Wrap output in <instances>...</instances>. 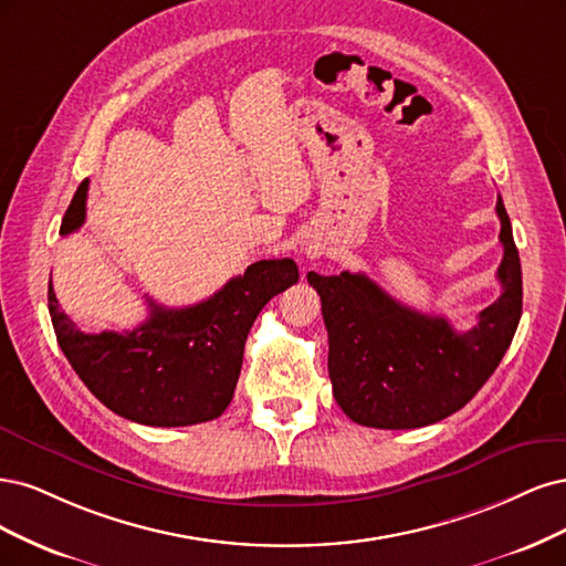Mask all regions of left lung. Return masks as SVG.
Returning <instances> with one entry per match:
<instances>
[{
  "label": "left lung",
  "mask_w": 566,
  "mask_h": 566,
  "mask_svg": "<svg viewBox=\"0 0 566 566\" xmlns=\"http://www.w3.org/2000/svg\"><path fill=\"white\" fill-rule=\"evenodd\" d=\"M503 294L470 332L388 296L361 272L324 277L307 272L329 332L334 397L355 423L380 430L423 428L463 409L496 371L522 317V268L503 199Z\"/></svg>",
  "instance_id": "1"
}]
</instances>
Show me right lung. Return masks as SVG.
Here are the masks:
<instances>
[{
    "mask_svg": "<svg viewBox=\"0 0 566 566\" xmlns=\"http://www.w3.org/2000/svg\"><path fill=\"white\" fill-rule=\"evenodd\" d=\"M86 192L88 180H82L61 234L82 228ZM296 282L298 265L291 259L251 263L244 275L197 305L161 307L148 301L150 317L122 334L80 332L49 282V315L72 369L107 409L143 426H195L228 409L253 319Z\"/></svg>",
    "mask_w": 566,
    "mask_h": 566,
    "instance_id": "add662e5",
    "label": "right lung"
}]
</instances>
